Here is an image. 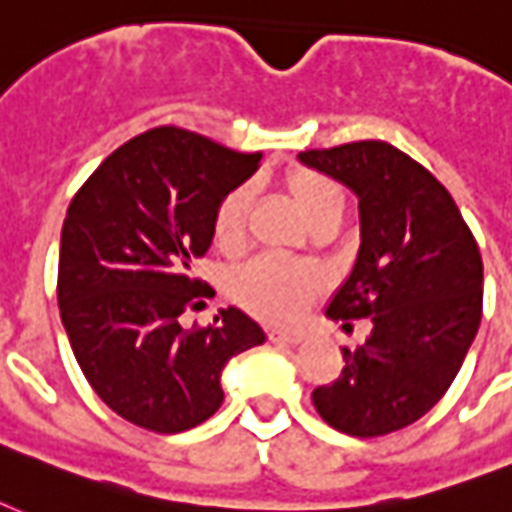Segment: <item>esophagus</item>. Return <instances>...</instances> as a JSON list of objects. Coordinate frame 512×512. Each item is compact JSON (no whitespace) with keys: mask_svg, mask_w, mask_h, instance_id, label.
Segmentation results:
<instances>
[{"mask_svg":"<svg viewBox=\"0 0 512 512\" xmlns=\"http://www.w3.org/2000/svg\"><path fill=\"white\" fill-rule=\"evenodd\" d=\"M268 339H271L274 344H301V342H304V333L268 331Z\"/></svg>","mask_w":512,"mask_h":512,"instance_id":"esophagus-1","label":"esophagus"}]
</instances>
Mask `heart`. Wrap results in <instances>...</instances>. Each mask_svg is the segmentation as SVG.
<instances>
[{
    "instance_id": "b5f03b06",
    "label": "heart",
    "mask_w": 512,
    "mask_h": 512,
    "mask_svg": "<svg viewBox=\"0 0 512 512\" xmlns=\"http://www.w3.org/2000/svg\"><path fill=\"white\" fill-rule=\"evenodd\" d=\"M290 198L309 225L325 217H342L344 198L339 187L323 173L290 170L285 179ZM246 214H249V189L238 187L219 200L211 222L214 244L233 252L244 244ZM323 290V274L309 266L282 260V257H257L238 268L230 279V295L241 309L266 323L285 325L301 317L312 298Z\"/></svg>"
}]
</instances>
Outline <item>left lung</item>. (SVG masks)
<instances>
[{
  "label": "left lung",
  "instance_id": "left-lung-1",
  "mask_svg": "<svg viewBox=\"0 0 512 512\" xmlns=\"http://www.w3.org/2000/svg\"><path fill=\"white\" fill-rule=\"evenodd\" d=\"M358 198L361 246L325 317L369 339L344 347V369L314 388L320 418L350 437L410 426L456 380L483 309V260L467 222L429 170L382 140L298 154Z\"/></svg>",
  "mask_w": 512,
  "mask_h": 512
}]
</instances>
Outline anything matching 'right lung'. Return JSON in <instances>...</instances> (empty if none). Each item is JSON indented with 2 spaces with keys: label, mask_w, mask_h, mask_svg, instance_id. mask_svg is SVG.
I'll return each mask as SVG.
<instances>
[{
  "label": "right lung",
  "mask_w": 512,
  "mask_h": 512,
  "mask_svg": "<svg viewBox=\"0 0 512 512\" xmlns=\"http://www.w3.org/2000/svg\"><path fill=\"white\" fill-rule=\"evenodd\" d=\"M260 168L179 127L127 140L78 189L62 227L59 312L75 361L116 415L140 429L179 434L225 401L222 372L266 342L236 306L208 328H181L211 295L192 276L214 241L219 200Z\"/></svg>",
  "instance_id": "1"
}]
</instances>
